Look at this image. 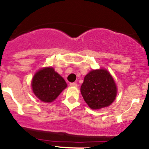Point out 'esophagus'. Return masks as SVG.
<instances>
[{
    "mask_svg": "<svg viewBox=\"0 0 149 149\" xmlns=\"http://www.w3.org/2000/svg\"><path fill=\"white\" fill-rule=\"evenodd\" d=\"M70 86H73V87H76L78 86V84L76 82H73V83H70Z\"/></svg>",
    "mask_w": 149,
    "mask_h": 149,
    "instance_id": "1",
    "label": "esophagus"
}]
</instances>
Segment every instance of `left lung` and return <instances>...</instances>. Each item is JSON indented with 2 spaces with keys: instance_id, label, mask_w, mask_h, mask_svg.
I'll return each mask as SVG.
<instances>
[{
  "instance_id": "8db88e82",
  "label": "left lung",
  "mask_w": 149,
  "mask_h": 149,
  "mask_svg": "<svg viewBox=\"0 0 149 149\" xmlns=\"http://www.w3.org/2000/svg\"><path fill=\"white\" fill-rule=\"evenodd\" d=\"M117 91L113 78L105 69L91 70L81 86L84 101L92 109L109 106L116 98Z\"/></svg>"
}]
</instances>
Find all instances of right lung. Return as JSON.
Returning a JSON list of instances; mask_svg holds the SVG:
<instances>
[{"label": "right lung", "mask_w": 149, "mask_h": 149, "mask_svg": "<svg viewBox=\"0 0 149 149\" xmlns=\"http://www.w3.org/2000/svg\"><path fill=\"white\" fill-rule=\"evenodd\" d=\"M31 87L34 94L41 101L52 102L67 87V84L52 68L47 67L34 74Z\"/></svg>", "instance_id": "right-lung-1"}]
</instances>
